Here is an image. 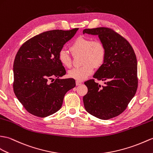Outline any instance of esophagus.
<instances>
[{
  "instance_id": "obj_1",
  "label": "esophagus",
  "mask_w": 153,
  "mask_h": 153,
  "mask_svg": "<svg viewBox=\"0 0 153 153\" xmlns=\"http://www.w3.org/2000/svg\"><path fill=\"white\" fill-rule=\"evenodd\" d=\"M81 83H82V82H81V81H76V85H81Z\"/></svg>"
}]
</instances>
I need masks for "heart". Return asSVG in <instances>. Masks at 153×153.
Returning <instances> with one entry per match:
<instances>
[{
    "label": "heart",
    "instance_id": "1",
    "mask_svg": "<svg viewBox=\"0 0 153 153\" xmlns=\"http://www.w3.org/2000/svg\"><path fill=\"white\" fill-rule=\"evenodd\" d=\"M70 50L73 55L81 54V60L83 65L70 70L68 75L77 81H83L93 72L94 67L100 66L104 62L106 49L102 42L93 41L91 38L79 36L70 45ZM59 60L62 65L70 68L72 65V59L69 53L61 49L59 53Z\"/></svg>",
    "mask_w": 153,
    "mask_h": 153
}]
</instances>
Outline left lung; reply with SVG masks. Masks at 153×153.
I'll return each mask as SVG.
<instances>
[{
  "label": "left lung",
  "mask_w": 153,
  "mask_h": 153,
  "mask_svg": "<svg viewBox=\"0 0 153 153\" xmlns=\"http://www.w3.org/2000/svg\"><path fill=\"white\" fill-rule=\"evenodd\" d=\"M83 33L98 35L106 49L104 62L93 76L106 82L101 86L94 79L85 81L88 92L83 98L84 107L98 119H111L125 111L136 93V54L129 42L111 28H87Z\"/></svg>",
  "instance_id": "left-lung-1"
}]
</instances>
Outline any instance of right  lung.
<instances>
[{"label": "right lung", "instance_id": "add662e5", "mask_svg": "<svg viewBox=\"0 0 153 153\" xmlns=\"http://www.w3.org/2000/svg\"><path fill=\"white\" fill-rule=\"evenodd\" d=\"M78 29L44 32L25 42L17 51L13 66V91L32 115L45 117L58 111L66 93L76 87L73 78L60 79L66 70L59 53Z\"/></svg>", "mask_w": 153, "mask_h": 153}]
</instances>
